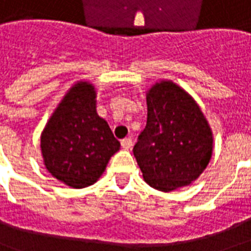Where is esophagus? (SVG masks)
<instances>
[{
  "instance_id": "esophagus-1",
  "label": "esophagus",
  "mask_w": 251,
  "mask_h": 251,
  "mask_svg": "<svg viewBox=\"0 0 251 251\" xmlns=\"http://www.w3.org/2000/svg\"><path fill=\"white\" fill-rule=\"evenodd\" d=\"M121 146L124 150H130L131 149V146H133V141H131L130 138H125V139H122L121 141Z\"/></svg>"
}]
</instances>
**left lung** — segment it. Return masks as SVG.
I'll list each match as a JSON object with an SVG mask.
<instances>
[{
  "label": "left lung",
  "mask_w": 251,
  "mask_h": 251,
  "mask_svg": "<svg viewBox=\"0 0 251 251\" xmlns=\"http://www.w3.org/2000/svg\"><path fill=\"white\" fill-rule=\"evenodd\" d=\"M146 99L147 125L133 149L143 178L164 193L187 186L212 156L210 125L194 99L172 80L153 84Z\"/></svg>",
  "instance_id": "8db88e82"
}]
</instances>
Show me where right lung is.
<instances>
[{"label":"right lung","instance_id":"1","mask_svg":"<svg viewBox=\"0 0 251 251\" xmlns=\"http://www.w3.org/2000/svg\"><path fill=\"white\" fill-rule=\"evenodd\" d=\"M41 155L50 175L82 189L95 183L121 145L96 112V91L86 80L66 92L40 138Z\"/></svg>","mask_w":251,"mask_h":251}]
</instances>
